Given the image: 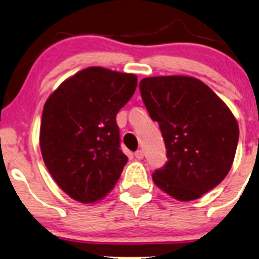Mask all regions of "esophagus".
Returning a JSON list of instances; mask_svg holds the SVG:
<instances>
[{
    "label": "esophagus",
    "mask_w": 259,
    "mask_h": 259,
    "mask_svg": "<svg viewBox=\"0 0 259 259\" xmlns=\"http://www.w3.org/2000/svg\"><path fill=\"white\" fill-rule=\"evenodd\" d=\"M134 155H135V158L138 159V160H142V159L144 158V151H143V150H137L134 153Z\"/></svg>",
    "instance_id": "1"
}]
</instances>
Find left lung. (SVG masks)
I'll use <instances>...</instances> for the list:
<instances>
[{"label": "left lung", "instance_id": "8db88e82", "mask_svg": "<svg viewBox=\"0 0 259 259\" xmlns=\"http://www.w3.org/2000/svg\"><path fill=\"white\" fill-rule=\"evenodd\" d=\"M139 88L166 148L168 161L154 171V183L182 202L198 199L231 170L239 138L236 117L195 77H145Z\"/></svg>", "mask_w": 259, "mask_h": 259}]
</instances>
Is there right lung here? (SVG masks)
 I'll use <instances>...</instances> for the list:
<instances>
[{
  "mask_svg": "<svg viewBox=\"0 0 259 259\" xmlns=\"http://www.w3.org/2000/svg\"><path fill=\"white\" fill-rule=\"evenodd\" d=\"M137 85L133 74L88 67L46 100L41 153L52 178L72 199L85 204L100 200L121 176L127 156L120 149L116 115Z\"/></svg>",
  "mask_w": 259,
  "mask_h": 259,
  "instance_id": "obj_1",
  "label": "right lung"
}]
</instances>
